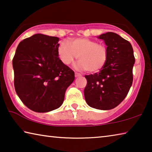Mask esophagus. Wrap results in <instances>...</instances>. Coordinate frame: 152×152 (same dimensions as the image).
<instances>
[{"instance_id": "34e87169", "label": "esophagus", "mask_w": 152, "mask_h": 152, "mask_svg": "<svg viewBox=\"0 0 152 152\" xmlns=\"http://www.w3.org/2000/svg\"><path fill=\"white\" fill-rule=\"evenodd\" d=\"M82 75L80 73H78V72H75V76L76 77H80V76H81Z\"/></svg>"}]
</instances>
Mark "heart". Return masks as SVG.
I'll return each instance as SVG.
<instances>
[{
  "instance_id": "1",
  "label": "heart",
  "mask_w": 152,
  "mask_h": 152,
  "mask_svg": "<svg viewBox=\"0 0 152 152\" xmlns=\"http://www.w3.org/2000/svg\"><path fill=\"white\" fill-rule=\"evenodd\" d=\"M59 58L65 65H70L78 58L77 67L81 70L91 74L103 69L109 58V50L106 45L88 38H76L70 43L61 42L58 48Z\"/></svg>"
}]
</instances>
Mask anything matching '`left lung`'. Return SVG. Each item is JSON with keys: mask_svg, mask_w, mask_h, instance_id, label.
I'll use <instances>...</instances> for the list:
<instances>
[{"mask_svg": "<svg viewBox=\"0 0 152 152\" xmlns=\"http://www.w3.org/2000/svg\"><path fill=\"white\" fill-rule=\"evenodd\" d=\"M99 38L107 45L109 58L101 71L85 75L84 98L90 107L110 110L118 106L129 91L135 57L131 43L117 33L108 32Z\"/></svg>", "mask_w": 152, "mask_h": 152, "instance_id": "left-lung-1", "label": "left lung"}]
</instances>
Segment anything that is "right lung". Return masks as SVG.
Masks as SVG:
<instances>
[{"mask_svg":"<svg viewBox=\"0 0 152 152\" xmlns=\"http://www.w3.org/2000/svg\"><path fill=\"white\" fill-rule=\"evenodd\" d=\"M59 40L33 35L19 43L12 59L15 91L23 103L35 112L60 107L67 88L74 80V71L59 58Z\"/></svg>","mask_w":152,"mask_h":152,"instance_id":"obj_1","label":"right lung"}]
</instances>
